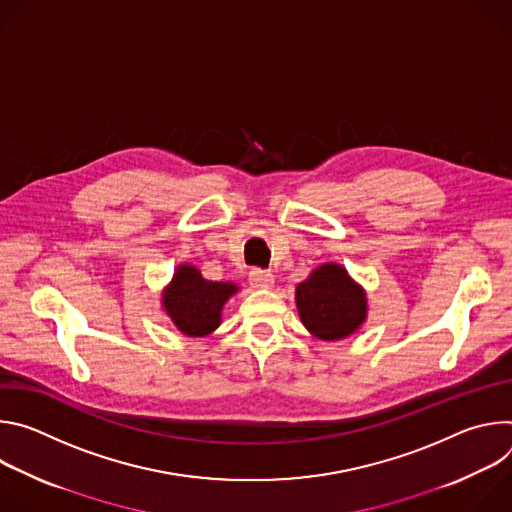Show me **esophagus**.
I'll return each mask as SVG.
<instances>
[{"mask_svg":"<svg viewBox=\"0 0 512 512\" xmlns=\"http://www.w3.org/2000/svg\"><path fill=\"white\" fill-rule=\"evenodd\" d=\"M273 281H275V277H273L271 271L253 269V271L249 273V283H251V287H255V289H269V287L273 285Z\"/></svg>","mask_w":512,"mask_h":512,"instance_id":"obj_1","label":"esophagus"}]
</instances>
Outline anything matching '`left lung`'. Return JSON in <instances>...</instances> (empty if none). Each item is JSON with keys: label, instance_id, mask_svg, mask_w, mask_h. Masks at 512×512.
<instances>
[{"label": "left lung", "instance_id": "8db88e82", "mask_svg": "<svg viewBox=\"0 0 512 512\" xmlns=\"http://www.w3.org/2000/svg\"><path fill=\"white\" fill-rule=\"evenodd\" d=\"M296 306L306 330L322 342L352 336L369 316L367 291L334 261L318 265L296 285Z\"/></svg>", "mask_w": 512, "mask_h": 512}]
</instances>
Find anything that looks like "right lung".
Instances as JSON below:
<instances>
[{"mask_svg":"<svg viewBox=\"0 0 512 512\" xmlns=\"http://www.w3.org/2000/svg\"><path fill=\"white\" fill-rule=\"evenodd\" d=\"M233 281L204 279L192 263H180L162 289V310L188 338H204L223 322L225 304L239 294Z\"/></svg>","mask_w":512,"mask_h":512,"instance_id":"right-lung-1","label":"right lung"}]
</instances>
